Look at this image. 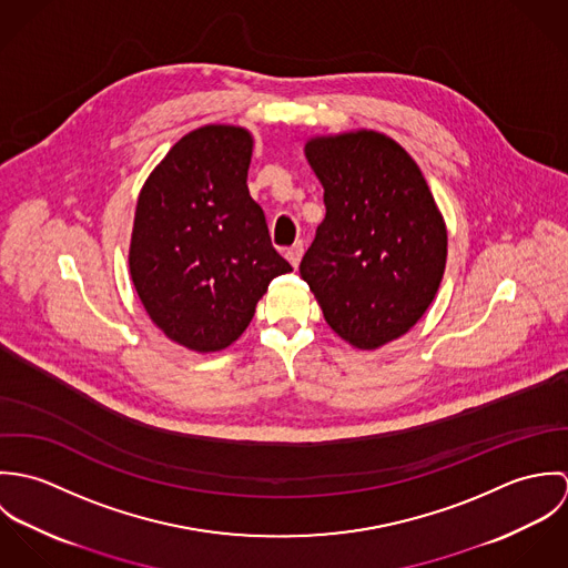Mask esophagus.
I'll return each instance as SVG.
<instances>
[{"label": "esophagus", "instance_id": "obj_1", "mask_svg": "<svg viewBox=\"0 0 568 568\" xmlns=\"http://www.w3.org/2000/svg\"><path fill=\"white\" fill-rule=\"evenodd\" d=\"M304 255V243H295L288 251H286V260L297 268L300 266V260Z\"/></svg>", "mask_w": 568, "mask_h": 568}]
</instances>
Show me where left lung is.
I'll return each instance as SVG.
<instances>
[{
  "mask_svg": "<svg viewBox=\"0 0 568 568\" xmlns=\"http://www.w3.org/2000/svg\"><path fill=\"white\" fill-rule=\"evenodd\" d=\"M325 219L300 273L327 325L376 349L422 320L446 268V225L417 163L392 138L349 131L306 142Z\"/></svg>",
  "mask_w": 568,
  "mask_h": 568,
  "instance_id": "obj_1",
  "label": "left lung"
}]
</instances>
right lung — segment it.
<instances>
[{
  "label": "right lung",
  "mask_w": 568,
  "mask_h": 568,
  "mask_svg": "<svg viewBox=\"0 0 568 568\" xmlns=\"http://www.w3.org/2000/svg\"><path fill=\"white\" fill-rule=\"evenodd\" d=\"M251 151L246 129L201 126L168 151L138 199L131 280L153 324L194 352L232 345L271 280L293 271L248 194Z\"/></svg>",
  "instance_id": "add662e5"
}]
</instances>
